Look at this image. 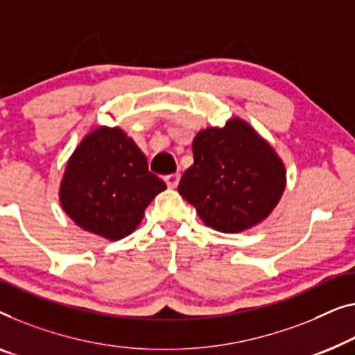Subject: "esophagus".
I'll list each match as a JSON object with an SVG mask.
<instances>
[{
    "label": "esophagus",
    "instance_id": "1",
    "mask_svg": "<svg viewBox=\"0 0 355 355\" xmlns=\"http://www.w3.org/2000/svg\"><path fill=\"white\" fill-rule=\"evenodd\" d=\"M179 179H181V174L173 173V174H168V176H165V182H166L168 187L174 189L179 184Z\"/></svg>",
    "mask_w": 355,
    "mask_h": 355
}]
</instances>
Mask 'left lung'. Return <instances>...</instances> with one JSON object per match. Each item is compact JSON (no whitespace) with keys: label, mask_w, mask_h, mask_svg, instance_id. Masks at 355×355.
I'll return each instance as SVG.
<instances>
[{"label":"left lung","mask_w":355,"mask_h":355,"mask_svg":"<svg viewBox=\"0 0 355 355\" xmlns=\"http://www.w3.org/2000/svg\"><path fill=\"white\" fill-rule=\"evenodd\" d=\"M193 165L179 193L219 232L250 229L270 214L285 190V166L274 148L243 120L207 128L192 142Z\"/></svg>","instance_id":"8db88e82"}]
</instances>
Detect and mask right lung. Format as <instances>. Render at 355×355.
<instances>
[{
  "label": "right lung",
  "instance_id": "1",
  "mask_svg": "<svg viewBox=\"0 0 355 355\" xmlns=\"http://www.w3.org/2000/svg\"><path fill=\"white\" fill-rule=\"evenodd\" d=\"M166 189L120 128H97L67 163L60 203L80 227L109 240L130 235L157 193Z\"/></svg>",
  "mask_w": 355,
  "mask_h": 355
}]
</instances>
